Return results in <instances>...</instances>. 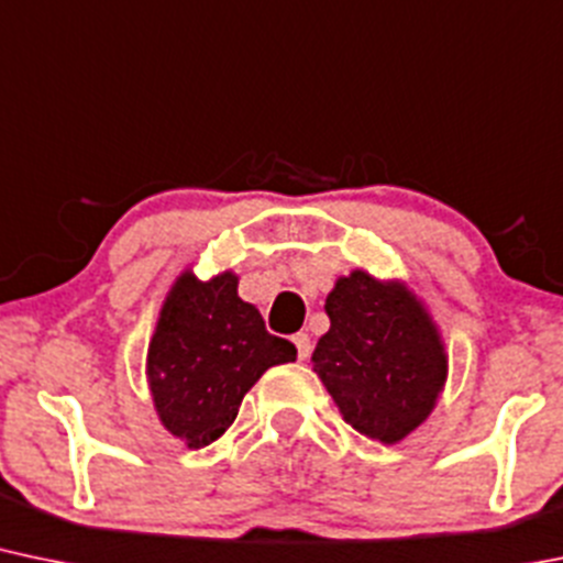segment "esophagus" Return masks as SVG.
I'll use <instances>...</instances> for the list:
<instances>
[{
  "instance_id": "esophagus-1",
  "label": "esophagus",
  "mask_w": 563,
  "mask_h": 563,
  "mask_svg": "<svg viewBox=\"0 0 563 563\" xmlns=\"http://www.w3.org/2000/svg\"><path fill=\"white\" fill-rule=\"evenodd\" d=\"M294 344H296V352H299V361H305V357H310L312 344H310V336H307V333H296Z\"/></svg>"
}]
</instances>
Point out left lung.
Segmentation results:
<instances>
[{"label": "left lung", "mask_w": 563, "mask_h": 563, "mask_svg": "<svg viewBox=\"0 0 563 563\" xmlns=\"http://www.w3.org/2000/svg\"><path fill=\"white\" fill-rule=\"evenodd\" d=\"M325 312L331 329L318 339L312 372L344 422L387 446L404 441L435 409L449 374L428 307L406 283L352 269L336 280Z\"/></svg>", "instance_id": "obj_1"}]
</instances>
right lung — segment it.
Listing matches in <instances>:
<instances>
[{"label":"right lung","instance_id":"1","mask_svg":"<svg viewBox=\"0 0 563 563\" xmlns=\"http://www.w3.org/2000/svg\"><path fill=\"white\" fill-rule=\"evenodd\" d=\"M296 361L288 339L272 336L262 314L238 296V275L176 277L146 352L154 411L170 435L202 449L224 435L245 393L267 368Z\"/></svg>","mask_w":563,"mask_h":563}]
</instances>
